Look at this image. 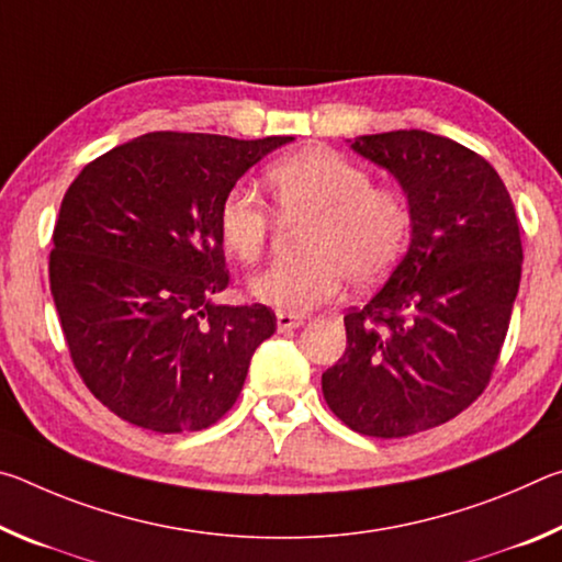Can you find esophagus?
<instances>
[{
	"label": "esophagus",
	"mask_w": 562,
	"mask_h": 562,
	"mask_svg": "<svg viewBox=\"0 0 562 562\" xmlns=\"http://www.w3.org/2000/svg\"><path fill=\"white\" fill-rule=\"evenodd\" d=\"M304 325V319L300 315H290V312H278V327L280 331H290Z\"/></svg>",
	"instance_id": "esophagus-1"
}]
</instances>
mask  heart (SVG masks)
Masks as SVG:
<instances>
[{
    "label": "heart",
    "mask_w": 562,
    "mask_h": 562,
    "mask_svg": "<svg viewBox=\"0 0 562 562\" xmlns=\"http://www.w3.org/2000/svg\"><path fill=\"white\" fill-rule=\"evenodd\" d=\"M280 213L310 221L302 252L307 258L280 265L252 280L260 302L290 315L327 304L349 280L367 290L382 282L402 258L414 213L402 190L372 186V176L337 150L310 146L268 170ZM217 233L225 250L245 265L268 252L272 213L247 186H233L217 207Z\"/></svg>",
    "instance_id": "obj_1"
}]
</instances>
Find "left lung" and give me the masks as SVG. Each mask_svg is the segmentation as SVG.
I'll use <instances>...</instances> for the list:
<instances>
[{"mask_svg": "<svg viewBox=\"0 0 562 562\" xmlns=\"http://www.w3.org/2000/svg\"><path fill=\"white\" fill-rule=\"evenodd\" d=\"M351 148L402 183L414 225L384 288L347 312L322 394L351 431L402 439L488 386L520 284V227L496 168L451 138L389 131Z\"/></svg>", "mask_w": 562, "mask_h": 562, "instance_id": "left-lung-1", "label": "left lung"}]
</instances>
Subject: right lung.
I'll return each instance as SVG.
<instances>
[{
	"label": "right lung",
	"mask_w": 562,
	"mask_h": 562,
	"mask_svg": "<svg viewBox=\"0 0 562 562\" xmlns=\"http://www.w3.org/2000/svg\"><path fill=\"white\" fill-rule=\"evenodd\" d=\"M294 140L156 131L91 160L54 225L49 284L76 372L123 422L201 431L231 412L278 319L217 304L231 284L217 207Z\"/></svg>",
	"instance_id": "add662e5"
}]
</instances>
